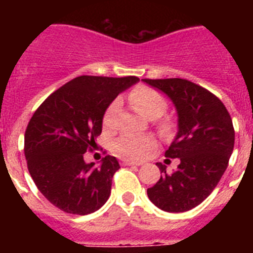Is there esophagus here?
<instances>
[{
	"mask_svg": "<svg viewBox=\"0 0 253 253\" xmlns=\"http://www.w3.org/2000/svg\"><path fill=\"white\" fill-rule=\"evenodd\" d=\"M122 163L124 166H140L142 163L140 162H135V161H130V160H123Z\"/></svg>",
	"mask_w": 253,
	"mask_h": 253,
	"instance_id": "esophagus-1",
	"label": "esophagus"
}]
</instances>
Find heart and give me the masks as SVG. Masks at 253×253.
<instances>
[{"label": "heart", "mask_w": 253, "mask_h": 253, "mask_svg": "<svg viewBox=\"0 0 253 253\" xmlns=\"http://www.w3.org/2000/svg\"><path fill=\"white\" fill-rule=\"evenodd\" d=\"M129 102L134 107V110H137L138 113L151 120L160 118L167 109L166 99L158 91L147 86H139L134 88L129 93ZM118 109H119V102L118 101H113L109 105L104 114V118H102L104 126H106V128L113 126L114 123H115ZM157 128L161 134H163L165 137H169L175 129V123L172 122L169 118H165V119L158 120ZM154 147H156V140L151 135H144V137L123 135L114 144V148L118 153L131 158L144 157Z\"/></svg>", "instance_id": "b5f03b06"}]
</instances>
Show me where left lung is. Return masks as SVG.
Wrapping results in <instances>:
<instances>
[{
	"label": "left lung",
	"instance_id": "obj_1",
	"mask_svg": "<svg viewBox=\"0 0 253 253\" xmlns=\"http://www.w3.org/2000/svg\"><path fill=\"white\" fill-rule=\"evenodd\" d=\"M143 82L166 93L178 116L177 134L165 156L178 158L180 165L167 173L166 166L157 163L162 176L147 194L165 211H187L204 202L227 169L234 147L231 115L215 95L187 80Z\"/></svg>",
	"mask_w": 253,
	"mask_h": 253
}]
</instances>
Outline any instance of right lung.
I'll list each match as a JSON object with an SVG mask.
<instances>
[{"label":"right lung","mask_w":253,"mask_h":253,"mask_svg":"<svg viewBox=\"0 0 253 253\" xmlns=\"http://www.w3.org/2000/svg\"><path fill=\"white\" fill-rule=\"evenodd\" d=\"M139 78L80 76L48 96L31 116L25 131L26 162L39 191L58 209L86 215L99 210L111 193L120 169L113 156L101 166L86 163L102 130V118L116 96Z\"/></svg>","instance_id":"obj_1"}]
</instances>
